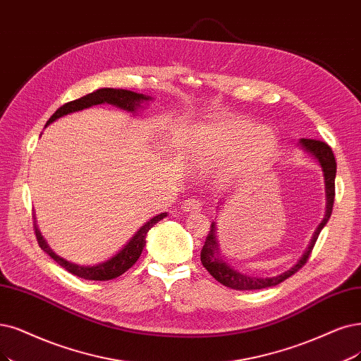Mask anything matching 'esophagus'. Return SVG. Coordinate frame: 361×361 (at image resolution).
I'll list each match as a JSON object with an SVG mask.
<instances>
[{
	"mask_svg": "<svg viewBox=\"0 0 361 361\" xmlns=\"http://www.w3.org/2000/svg\"><path fill=\"white\" fill-rule=\"evenodd\" d=\"M181 208H183L184 212H196V211H201L202 209V202L199 201V199L189 197V199H185V201L183 202Z\"/></svg>",
	"mask_w": 361,
	"mask_h": 361,
	"instance_id": "34e87169",
	"label": "esophagus"
}]
</instances>
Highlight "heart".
Here are the masks:
<instances>
[{"instance_id":"obj_1","label":"heart","mask_w":361,"mask_h":361,"mask_svg":"<svg viewBox=\"0 0 361 361\" xmlns=\"http://www.w3.org/2000/svg\"><path fill=\"white\" fill-rule=\"evenodd\" d=\"M278 147L274 128L245 117H228L204 125L185 141L190 164L199 169L220 164V178L233 181L268 164Z\"/></svg>"}]
</instances>
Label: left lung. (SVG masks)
Masks as SVG:
<instances>
[{
    "label": "left lung",
    "instance_id": "obj_1",
    "mask_svg": "<svg viewBox=\"0 0 361 361\" xmlns=\"http://www.w3.org/2000/svg\"><path fill=\"white\" fill-rule=\"evenodd\" d=\"M298 145L300 147L303 152L311 154L317 160L318 165L322 166L323 177H324V190H326V214H324L322 223H319L318 228L315 229L308 248L305 250L303 256L298 260V263L293 264L290 269H287L283 274H278L275 276H266V278L251 276V275H247V274H243V272L233 269L232 266L228 262H226L224 256L221 255V251H220V245H219L217 221H212L211 229H209L208 236L205 239V244L201 250V262L204 264V268L212 276H214L220 284L229 287V288H233V290H262V288L274 287V286H278L279 283L286 281V279L288 276H291L293 274H296L302 268V266L306 263V260H308L319 232L323 231V228L327 224V221L331 216L333 202H335L336 160H335V156H333L331 149L324 141L302 138V140H299Z\"/></svg>",
    "mask_w": 361,
    "mask_h": 361
}]
</instances>
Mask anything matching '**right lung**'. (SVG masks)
<instances>
[{
  "instance_id": "obj_1",
  "label": "right lung",
  "mask_w": 361,
  "mask_h": 361,
  "mask_svg": "<svg viewBox=\"0 0 361 361\" xmlns=\"http://www.w3.org/2000/svg\"><path fill=\"white\" fill-rule=\"evenodd\" d=\"M153 98L149 95H144V93H137L132 90L126 89H111V87H102L95 92L89 93L86 97L78 98L75 101H71L68 104L62 105L61 109H58L53 114L46 126L55 122V120L68 116L71 113L82 111L86 109H90L93 105H101V104H110L113 106H117L120 110H125L128 113H137L140 109H144L142 104L150 102ZM166 217V212H160V214L152 217L149 221H145L141 228L135 232L129 241L123 245L122 250H118L114 256L110 259H106L101 263L97 264H77L70 260H66L61 256H58L55 251H53L49 244L46 243V239L43 238L42 232H39L37 221H34V229H35V236L38 245L42 247V250L46 252L47 256H50L53 260H55L58 264H61L63 269L68 271L73 275H77L83 279H92V281H109V279L117 278L122 274H125L130 266L135 263L141 252L145 247V236L147 232H149L153 226L160 221L162 219ZM35 220V216H34Z\"/></svg>"
}]
</instances>
